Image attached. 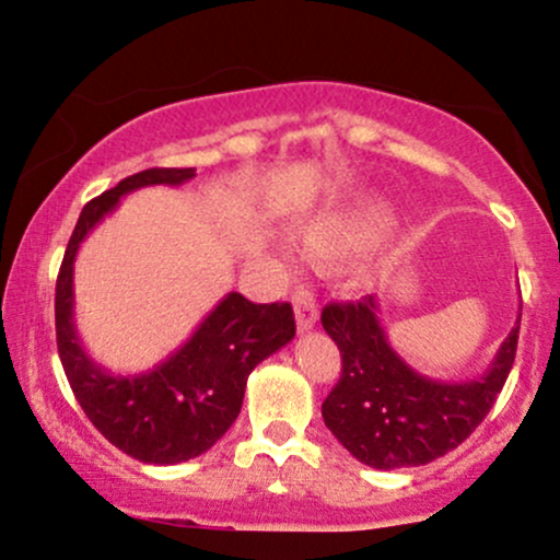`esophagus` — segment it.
Here are the masks:
<instances>
[{"instance_id":"esophagus-1","label":"esophagus","mask_w":560,"mask_h":560,"mask_svg":"<svg viewBox=\"0 0 560 560\" xmlns=\"http://www.w3.org/2000/svg\"><path fill=\"white\" fill-rule=\"evenodd\" d=\"M294 320H298L300 334L311 331L318 320L316 300H313V294L305 292V289H300V292L294 294Z\"/></svg>"}]
</instances>
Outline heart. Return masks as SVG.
Masks as SVG:
<instances>
[{
	"mask_svg": "<svg viewBox=\"0 0 560 560\" xmlns=\"http://www.w3.org/2000/svg\"><path fill=\"white\" fill-rule=\"evenodd\" d=\"M382 221L384 205L376 199H361L347 208L326 210V213L307 218L300 223L298 236L311 258L331 260L355 253ZM287 260H292V249H287Z\"/></svg>",
	"mask_w": 560,
	"mask_h": 560,
	"instance_id": "heart-1",
	"label": "heart"
}]
</instances>
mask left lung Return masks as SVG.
Instances as JSON below:
<instances>
[{
  "instance_id": "left-lung-1",
  "label": "left lung",
  "mask_w": 560,
  "mask_h": 560,
  "mask_svg": "<svg viewBox=\"0 0 560 560\" xmlns=\"http://www.w3.org/2000/svg\"><path fill=\"white\" fill-rule=\"evenodd\" d=\"M518 320L485 374L436 382L397 355L374 294L361 302H331L320 324L342 352V376L320 405L324 423L365 466L392 471L432 464L490 413L516 358Z\"/></svg>"
}]
</instances>
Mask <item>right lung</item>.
<instances>
[{"label": "right lung", "mask_w": 560, "mask_h": 560, "mask_svg": "<svg viewBox=\"0 0 560 560\" xmlns=\"http://www.w3.org/2000/svg\"><path fill=\"white\" fill-rule=\"evenodd\" d=\"M195 176V168L141 171L83 205L57 276V352L70 389L102 436L141 464H184L213 447L240 416L255 365L294 337L289 302L255 305L229 292L195 334L150 371L113 374L83 350L73 318V262L81 242L124 195L144 186H182Z\"/></svg>", "instance_id": "obj_1"}]
</instances>
